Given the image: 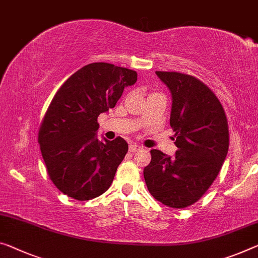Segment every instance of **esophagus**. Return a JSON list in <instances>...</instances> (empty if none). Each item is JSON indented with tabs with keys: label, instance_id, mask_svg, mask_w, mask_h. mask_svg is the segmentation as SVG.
<instances>
[{
	"label": "esophagus",
	"instance_id": "esophagus-1",
	"mask_svg": "<svg viewBox=\"0 0 258 258\" xmlns=\"http://www.w3.org/2000/svg\"><path fill=\"white\" fill-rule=\"evenodd\" d=\"M138 150H142V146L135 144V143H133V144L129 145V151L130 152H136V151H138Z\"/></svg>",
	"mask_w": 258,
	"mask_h": 258
}]
</instances>
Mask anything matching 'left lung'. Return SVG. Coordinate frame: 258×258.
<instances>
[{
	"instance_id": "1",
	"label": "left lung",
	"mask_w": 258,
	"mask_h": 258,
	"mask_svg": "<svg viewBox=\"0 0 258 258\" xmlns=\"http://www.w3.org/2000/svg\"><path fill=\"white\" fill-rule=\"evenodd\" d=\"M156 74L172 93L169 124L177 151L170 158L151 150L144 179L157 201L183 209L196 203L219 174L228 152V122L219 99L200 79L176 71Z\"/></svg>"
}]
</instances>
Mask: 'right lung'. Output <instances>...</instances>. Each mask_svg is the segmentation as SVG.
Segmentation results:
<instances>
[{
    "label": "right lung",
    "instance_id": "obj_1",
    "mask_svg": "<svg viewBox=\"0 0 258 258\" xmlns=\"http://www.w3.org/2000/svg\"><path fill=\"white\" fill-rule=\"evenodd\" d=\"M137 73L110 63L83 67L63 83L47 108L38 134L47 173L58 190L89 201L110 187L128 152L122 137L97 138L98 116L115 107Z\"/></svg>",
    "mask_w": 258,
    "mask_h": 258
}]
</instances>
